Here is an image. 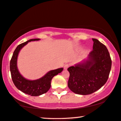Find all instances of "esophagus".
Masks as SVG:
<instances>
[{
    "label": "esophagus",
    "instance_id": "esophagus-1",
    "mask_svg": "<svg viewBox=\"0 0 121 121\" xmlns=\"http://www.w3.org/2000/svg\"><path fill=\"white\" fill-rule=\"evenodd\" d=\"M69 64H66V65L64 66V70H67V69L69 68Z\"/></svg>",
    "mask_w": 121,
    "mask_h": 121
}]
</instances>
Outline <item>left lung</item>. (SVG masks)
Wrapping results in <instances>:
<instances>
[{
    "label": "left lung",
    "instance_id": "left-lung-1",
    "mask_svg": "<svg viewBox=\"0 0 121 121\" xmlns=\"http://www.w3.org/2000/svg\"><path fill=\"white\" fill-rule=\"evenodd\" d=\"M93 50L86 59L67 69L70 73L68 87L75 93L91 94L107 82L112 61L105 45L92 39Z\"/></svg>",
    "mask_w": 121,
    "mask_h": 121
}]
</instances>
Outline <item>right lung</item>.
Wrapping results in <instances>:
<instances>
[{"label":"right lung","instance_id":"obj_1","mask_svg":"<svg viewBox=\"0 0 121 121\" xmlns=\"http://www.w3.org/2000/svg\"><path fill=\"white\" fill-rule=\"evenodd\" d=\"M40 40V39H30L19 45L14 51L10 62L11 76L13 82L16 87L23 93L32 96H40L47 92L51 87V81L53 77L61 73L64 69L61 67L49 71L44 76L34 80L27 79L20 73L17 66V57L19 52L22 48L29 42L39 41Z\"/></svg>","mask_w":121,"mask_h":121}]
</instances>
